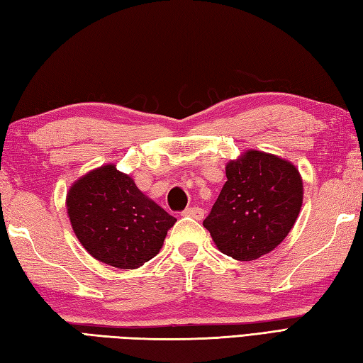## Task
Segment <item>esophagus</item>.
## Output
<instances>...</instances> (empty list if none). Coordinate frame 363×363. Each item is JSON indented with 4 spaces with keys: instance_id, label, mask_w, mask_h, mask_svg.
<instances>
[{
    "instance_id": "esophagus-1",
    "label": "esophagus",
    "mask_w": 363,
    "mask_h": 363,
    "mask_svg": "<svg viewBox=\"0 0 363 363\" xmlns=\"http://www.w3.org/2000/svg\"><path fill=\"white\" fill-rule=\"evenodd\" d=\"M182 216H186V218H192V219L201 220L203 218V210L199 208V206H189V208L182 211Z\"/></svg>"
}]
</instances>
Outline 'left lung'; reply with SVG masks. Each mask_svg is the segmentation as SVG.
<instances>
[{"instance_id":"obj_1","label":"left lung","mask_w":363,"mask_h":363,"mask_svg":"<svg viewBox=\"0 0 363 363\" xmlns=\"http://www.w3.org/2000/svg\"><path fill=\"white\" fill-rule=\"evenodd\" d=\"M227 182L203 227L220 252L257 260L290 233L302 206V179L290 161L247 150L227 162Z\"/></svg>"}]
</instances>
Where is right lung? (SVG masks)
<instances>
[{
  "label": "right lung",
  "instance_id": "obj_1",
  "mask_svg": "<svg viewBox=\"0 0 363 363\" xmlns=\"http://www.w3.org/2000/svg\"><path fill=\"white\" fill-rule=\"evenodd\" d=\"M67 213L87 252L119 269L139 268L157 255L177 220L114 164L95 169L72 184Z\"/></svg>",
  "mask_w": 363,
  "mask_h": 363
}]
</instances>
